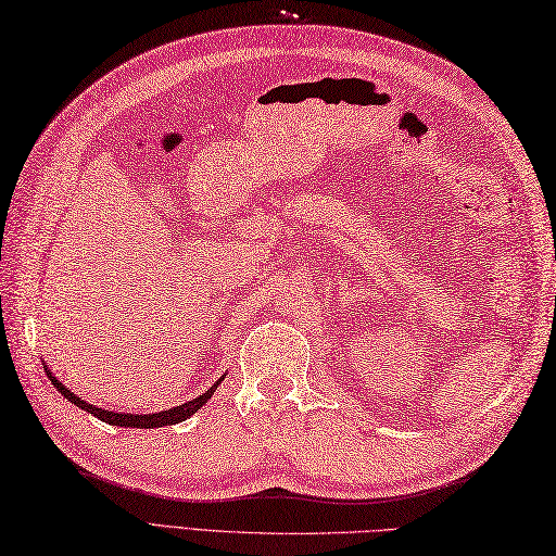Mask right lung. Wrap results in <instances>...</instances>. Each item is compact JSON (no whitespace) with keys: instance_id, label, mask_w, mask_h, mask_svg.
<instances>
[{"instance_id":"right-lung-1","label":"right lung","mask_w":556,"mask_h":556,"mask_svg":"<svg viewBox=\"0 0 556 556\" xmlns=\"http://www.w3.org/2000/svg\"><path fill=\"white\" fill-rule=\"evenodd\" d=\"M45 372H47V377H50L52 380V384L56 387V392H62V396L64 399H68L71 404L74 406H78L80 410H86V413H90V416H96V418H100L102 422H110V425H116V428H164V425H176V422H181V420H186V418H191L193 413L198 410V408H203L207 401H210V396L215 394V389L222 384V380H224V375L219 377V380L212 384L205 394H200V396H195V399H191V401H186V404H179V406H174V408H167V410H157V413H116V410H108V408H100V406H92V404H88V401H83L78 394H74L71 392V389L66 387V384H62L54 377V372L47 368L45 365Z\"/></svg>"}]
</instances>
